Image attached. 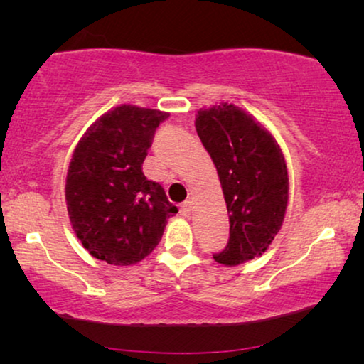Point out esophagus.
<instances>
[{
	"label": "esophagus",
	"mask_w": 364,
	"mask_h": 364,
	"mask_svg": "<svg viewBox=\"0 0 364 364\" xmlns=\"http://www.w3.org/2000/svg\"><path fill=\"white\" fill-rule=\"evenodd\" d=\"M181 212H182V215H186V217H188L191 215V212H192V202L191 200H186L181 205Z\"/></svg>",
	"instance_id": "34e87169"
}]
</instances>
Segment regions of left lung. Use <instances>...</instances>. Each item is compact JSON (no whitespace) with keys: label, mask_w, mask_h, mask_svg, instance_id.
Masks as SVG:
<instances>
[{"label":"left lung","mask_w":364,"mask_h":364,"mask_svg":"<svg viewBox=\"0 0 364 364\" xmlns=\"http://www.w3.org/2000/svg\"><path fill=\"white\" fill-rule=\"evenodd\" d=\"M198 137L215 164L230 237L215 262L235 267L260 257L283 225L288 203L285 157L275 137L233 104L197 111Z\"/></svg>","instance_id":"obj_1"}]
</instances>
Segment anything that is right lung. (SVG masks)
Instances as JSON below:
<instances>
[{
  "label": "right lung",
  "mask_w": 364,
  "mask_h": 364,
  "mask_svg": "<svg viewBox=\"0 0 364 364\" xmlns=\"http://www.w3.org/2000/svg\"><path fill=\"white\" fill-rule=\"evenodd\" d=\"M167 112L122 104L97 119L74 149L66 205L82 247L109 265L127 267L161 242L177 207L147 181L144 159Z\"/></svg>",
  "instance_id": "obj_1"
}]
</instances>
